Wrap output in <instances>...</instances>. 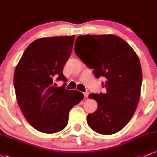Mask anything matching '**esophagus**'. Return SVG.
I'll list each match as a JSON object with an SVG mask.
<instances>
[{
    "mask_svg": "<svg viewBox=\"0 0 157 157\" xmlns=\"http://www.w3.org/2000/svg\"><path fill=\"white\" fill-rule=\"evenodd\" d=\"M83 94H84V97H89V91H86V92L83 93Z\"/></svg>",
    "mask_w": 157,
    "mask_h": 157,
    "instance_id": "1",
    "label": "esophagus"
}]
</instances>
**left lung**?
Instances as JSON below:
<instances>
[{
  "label": "left lung",
  "instance_id": "obj_1",
  "mask_svg": "<svg viewBox=\"0 0 157 157\" xmlns=\"http://www.w3.org/2000/svg\"><path fill=\"white\" fill-rule=\"evenodd\" d=\"M86 44L83 51L75 52L94 69L95 77H104L105 94H90L97 102V110L87 117L88 125L100 134H113L128 123L137 107L142 80L137 55L123 39L113 35L77 37Z\"/></svg>",
  "mask_w": 157,
  "mask_h": 157
}]
</instances>
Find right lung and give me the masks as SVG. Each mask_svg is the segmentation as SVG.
Here are the masks:
<instances>
[{
  "label": "right lung",
  "instance_id": "right-lung-1",
  "mask_svg": "<svg viewBox=\"0 0 157 157\" xmlns=\"http://www.w3.org/2000/svg\"><path fill=\"white\" fill-rule=\"evenodd\" d=\"M75 36L42 37L23 52L15 68L14 86L23 116L36 130L45 134L62 131L68 113L83 94L57 87L55 80L66 81L63 68L71 55Z\"/></svg>",
  "mask_w": 157,
  "mask_h": 157
}]
</instances>
